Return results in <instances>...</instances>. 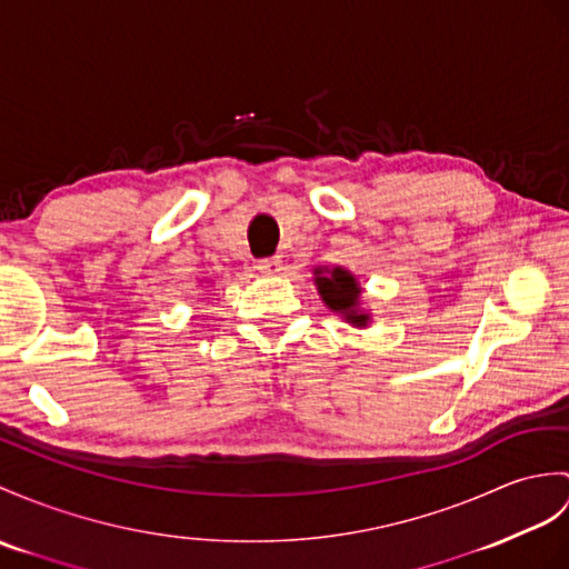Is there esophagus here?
<instances>
[{
  "label": "esophagus",
  "mask_w": 569,
  "mask_h": 569,
  "mask_svg": "<svg viewBox=\"0 0 569 569\" xmlns=\"http://www.w3.org/2000/svg\"><path fill=\"white\" fill-rule=\"evenodd\" d=\"M257 269H259L261 273H267V276H279V273L283 271V261H281V257L259 259V261H257Z\"/></svg>",
  "instance_id": "obj_1"
}]
</instances>
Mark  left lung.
I'll list each match as a JSON object with an SVG mask.
<instances>
[{
  "instance_id": "1",
  "label": "left lung",
  "mask_w": 569,
  "mask_h": 569,
  "mask_svg": "<svg viewBox=\"0 0 569 569\" xmlns=\"http://www.w3.org/2000/svg\"><path fill=\"white\" fill-rule=\"evenodd\" d=\"M315 283L325 306L332 312H339L347 322H351L353 327H366L371 322V315L363 312L359 302L361 286L347 269H315Z\"/></svg>"
}]
</instances>
